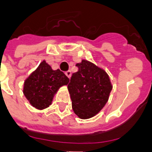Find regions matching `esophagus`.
Wrapping results in <instances>:
<instances>
[{"label": "esophagus", "instance_id": "34e87169", "mask_svg": "<svg viewBox=\"0 0 152 152\" xmlns=\"http://www.w3.org/2000/svg\"><path fill=\"white\" fill-rule=\"evenodd\" d=\"M65 75H66V76L67 77H68V78H71V76H72V72H71V71H68V72H65Z\"/></svg>", "mask_w": 152, "mask_h": 152}]
</instances>
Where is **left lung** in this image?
I'll return each mask as SVG.
<instances>
[{"label":"left lung","instance_id":"1","mask_svg":"<svg viewBox=\"0 0 152 152\" xmlns=\"http://www.w3.org/2000/svg\"><path fill=\"white\" fill-rule=\"evenodd\" d=\"M68 85L74 113L81 119L95 116L109 99L112 84L108 74L87 60L76 64Z\"/></svg>","mask_w":152,"mask_h":152}]
</instances>
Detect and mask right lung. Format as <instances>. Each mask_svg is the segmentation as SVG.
Returning a JSON list of instances; mask_svg holds the SVG:
<instances>
[{"label":"right lung","instance_id":"1","mask_svg":"<svg viewBox=\"0 0 152 152\" xmlns=\"http://www.w3.org/2000/svg\"><path fill=\"white\" fill-rule=\"evenodd\" d=\"M69 79L60 69L53 70L43 61L27 77L23 84V95L30 104L38 110L51 105L53 96L61 87L67 85Z\"/></svg>","mask_w":152,"mask_h":152}]
</instances>
